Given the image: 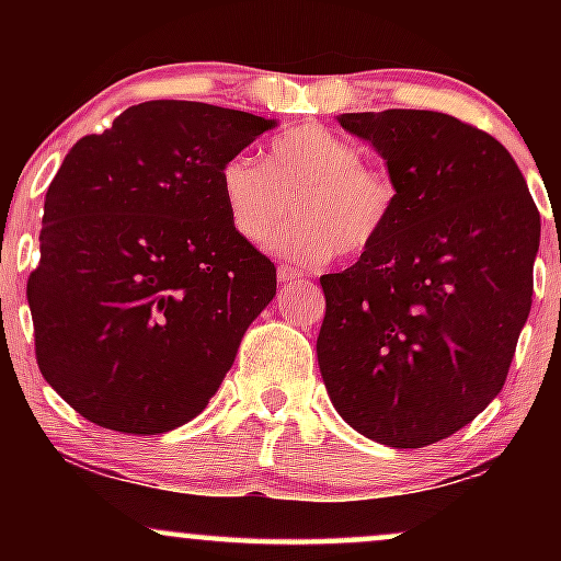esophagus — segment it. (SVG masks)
<instances>
[{"mask_svg": "<svg viewBox=\"0 0 561 561\" xmlns=\"http://www.w3.org/2000/svg\"><path fill=\"white\" fill-rule=\"evenodd\" d=\"M276 279H279L282 285H293V282H298V279H300V274L295 272V268L279 266V272H276Z\"/></svg>", "mask_w": 561, "mask_h": 561, "instance_id": "1", "label": "esophagus"}]
</instances>
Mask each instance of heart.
<instances>
[{"mask_svg":"<svg viewBox=\"0 0 561 561\" xmlns=\"http://www.w3.org/2000/svg\"><path fill=\"white\" fill-rule=\"evenodd\" d=\"M229 224L244 242L279 234L296 199L300 219L282 232L279 250L300 266L332 261L340 250L364 253L396 214V184L364 163V152L330 128L306 124L272 139L266 160L234 156L218 173Z\"/></svg>","mask_w":561,"mask_h":561,"instance_id":"b5f03b06","label":"heart"}]
</instances>
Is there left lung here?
Here are the masks:
<instances>
[{
    "label": "left lung",
    "instance_id": "1",
    "mask_svg": "<svg viewBox=\"0 0 561 561\" xmlns=\"http://www.w3.org/2000/svg\"><path fill=\"white\" fill-rule=\"evenodd\" d=\"M398 199L362 259L321 276L319 369L337 414L392 448L454 435L504 388L533 302L540 214L501 141L433 111L343 113Z\"/></svg>",
    "mask_w": 561,
    "mask_h": 561
}]
</instances>
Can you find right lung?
Listing matches in <instances>:
<instances>
[{
	"label": "right lung",
	"mask_w": 561,
	"mask_h": 561,
	"mask_svg": "<svg viewBox=\"0 0 561 561\" xmlns=\"http://www.w3.org/2000/svg\"><path fill=\"white\" fill-rule=\"evenodd\" d=\"M276 121L184 100L70 147L28 276L36 362L83 420L169 433L216 396L276 268L229 224L218 173Z\"/></svg>",
	"instance_id": "1"
}]
</instances>
